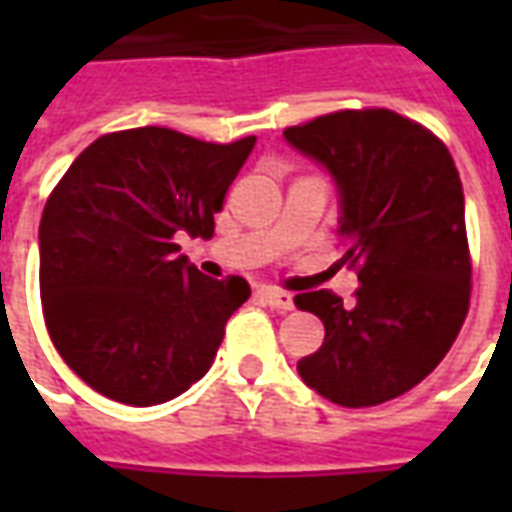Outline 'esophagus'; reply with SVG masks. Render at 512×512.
Instances as JSON below:
<instances>
[{
  "label": "esophagus",
  "mask_w": 512,
  "mask_h": 512,
  "mask_svg": "<svg viewBox=\"0 0 512 512\" xmlns=\"http://www.w3.org/2000/svg\"><path fill=\"white\" fill-rule=\"evenodd\" d=\"M263 293V299L274 307V310H282L288 312L293 310V296H290L288 290H277V288H263L260 290Z\"/></svg>",
  "instance_id": "obj_1"
}]
</instances>
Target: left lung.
<instances>
[{
  "mask_svg": "<svg viewBox=\"0 0 512 512\" xmlns=\"http://www.w3.org/2000/svg\"><path fill=\"white\" fill-rule=\"evenodd\" d=\"M285 139L337 180L340 263L362 282L354 307L332 290L296 296V307L326 329L299 376L345 408L406 395L450 351L472 296L463 186L450 150L417 120L376 106L290 126Z\"/></svg>",
  "mask_w": 512,
  "mask_h": 512,
  "instance_id": "8db88e82",
  "label": "left lung"
}]
</instances>
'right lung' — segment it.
<instances>
[{
  "instance_id": "add662e5",
  "label": "right lung",
  "mask_w": 512,
  "mask_h": 512,
  "mask_svg": "<svg viewBox=\"0 0 512 512\" xmlns=\"http://www.w3.org/2000/svg\"><path fill=\"white\" fill-rule=\"evenodd\" d=\"M172 128L112 131L84 147L40 219V301L57 354L84 384L128 406H156L200 381L244 277L208 279L175 235L211 238L213 213L255 147Z\"/></svg>"
}]
</instances>
